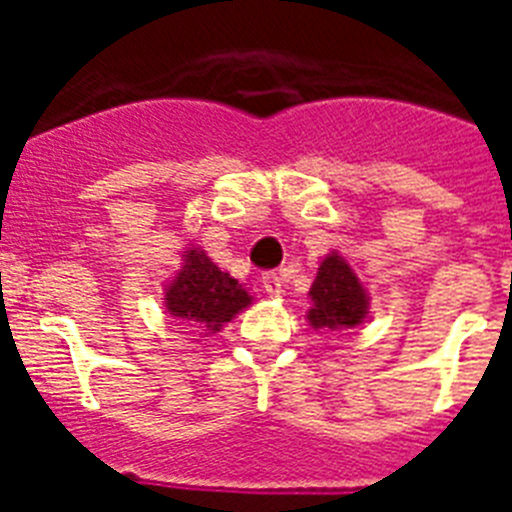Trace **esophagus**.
<instances>
[{
	"label": "esophagus",
	"mask_w": 512,
	"mask_h": 512,
	"mask_svg": "<svg viewBox=\"0 0 512 512\" xmlns=\"http://www.w3.org/2000/svg\"><path fill=\"white\" fill-rule=\"evenodd\" d=\"M261 284H264V289L269 292V295H282L284 279L279 277L277 271H266L264 277H261Z\"/></svg>",
	"instance_id": "34e87169"
}]
</instances>
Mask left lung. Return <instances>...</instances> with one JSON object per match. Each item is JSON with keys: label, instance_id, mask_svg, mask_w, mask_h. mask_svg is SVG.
Masks as SVG:
<instances>
[{"label": "left lung", "instance_id": "obj_1", "mask_svg": "<svg viewBox=\"0 0 512 512\" xmlns=\"http://www.w3.org/2000/svg\"><path fill=\"white\" fill-rule=\"evenodd\" d=\"M312 310L307 315L312 328H354L366 318V292L361 287L354 269L338 256L330 253L320 264L318 277L310 287Z\"/></svg>", "mask_w": 512, "mask_h": 512}]
</instances>
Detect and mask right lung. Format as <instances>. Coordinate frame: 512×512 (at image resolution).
Wrapping results in <instances>:
<instances>
[{
  "instance_id": "add662e5",
  "label": "right lung",
  "mask_w": 512,
  "mask_h": 512,
  "mask_svg": "<svg viewBox=\"0 0 512 512\" xmlns=\"http://www.w3.org/2000/svg\"><path fill=\"white\" fill-rule=\"evenodd\" d=\"M246 305H251V295L238 279L217 269L200 248L184 253L182 271L166 289L169 315L207 325V330H217L233 320Z\"/></svg>"
}]
</instances>
